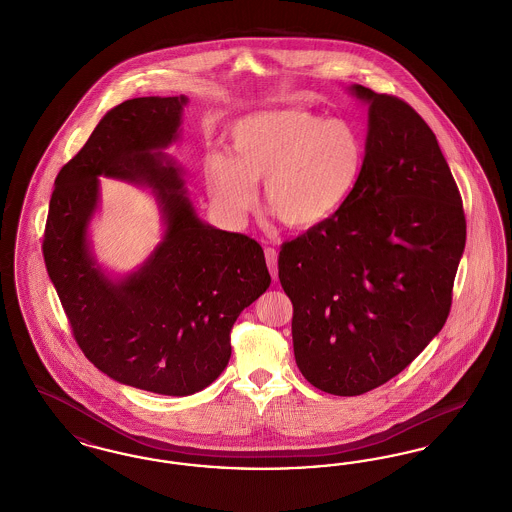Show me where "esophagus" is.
<instances>
[{
	"instance_id": "obj_1",
	"label": "esophagus",
	"mask_w": 512,
	"mask_h": 512,
	"mask_svg": "<svg viewBox=\"0 0 512 512\" xmlns=\"http://www.w3.org/2000/svg\"><path fill=\"white\" fill-rule=\"evenodd\" d=\"M265 259H267L270 276L276 280L278 278V251L274 247H265Z\"/></svg>"
}]
</instances>
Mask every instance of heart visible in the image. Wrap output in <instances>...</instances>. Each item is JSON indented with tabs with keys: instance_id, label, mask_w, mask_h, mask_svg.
I'll list each match as a JSON object with an SVG mask.
<instances>
[{
	"instance_id": "obj_1",
	"label": "heart",
	"mask_w": 512,
	"mask_h": 512,
	"mask_svg": "<svg viewBox=\"0 0 512 512\" xmlns=\"http://www.w3.org/2000/svg\"><path fill=\"white\" fill-rule=\"evenodd\" d=\"M232 151L205 157L209 194L234 222L257 205L265 180L268 209L286 226L307 230L336 217L365 169V142L343 119L305 109L249 115L232 128Z\"/></svg>"
}]
</instances>
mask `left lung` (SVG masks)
Masks as SVG:
<instances>
[{"label": "left lung", "instance_id": "left-lung-1", "mask_svg": "<svg viewBox=\"0 0 512 512\" xmlns=\"http://www.w3.org/2000/svg\"><path fill=\"white\" fill-rule=\"evenodd\" d=\"M361 182L336 217L286 242L295 363L318 390L363 395L413 363L443 328L466 242L463 199L432 128L365 86Z\"/></svg>", "mask_w": 512, "mask_h": 512}]
</instances>
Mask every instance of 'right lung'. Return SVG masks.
Wrapping results in <instances>:
<instances>
[{
  "mask_svg": "<svg viewBox=\"0 0 512 512\" xmlns=\"http://www.w3.org/2000/svg\"><path fill=\"white\" fill-rule=\"evenodd\" d=\"M186 98H134L111 109L55 178L44 261L86 359L113 380L161 395L207 388L228 365L230 332L270 286L261 245L197 219L161 147ZM144 181L164 203L168 234L138 273L115 285L87 253L97 176Z\"/></svg>",
  "mask_w": 512,
  "mask_h": 512,
  "instance_id": "add662e5",
  "label": "right lung"
}]
</instances>
